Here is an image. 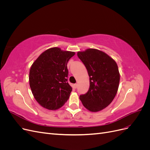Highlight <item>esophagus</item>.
Masks as SVG:
<instances>
[{
    "label": "esophagus",
    "mask_w": 150,
    "mask_h": 150,
    "mask_svg": "<svg viewBox=\"0 0 150 150\" xmlns=\"http://www.w3.org/2000/svg\"><path fill=\"white\" fill-rule=\"evenodd\" d=\"M73 86H74V88H78V84L76 83V84H74Z\"/></svg>",
    "instance_id": "34e87169"
}]
</instances>
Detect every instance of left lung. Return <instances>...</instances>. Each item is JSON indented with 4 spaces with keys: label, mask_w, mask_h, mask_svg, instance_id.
<instances>
[{
    "label": "left lung",
    "mask_w": 150,
    "mask_h": 150,
    "mask_svg": "<svg viewBox=\"0 0 150 150\" xmlns=\"http://www.w3.org/2000/svg\"><path fill=\"white\" fill-rule=\"evenodd\" d=\"M78 56L87 69L90 83L88 91L80 95V100L89 111H101L112 101L118 89L117 65L105 52L95 49L78 52Z\"/></svg>",
    "instance_id": "left-lung-1"
}]
</instances>
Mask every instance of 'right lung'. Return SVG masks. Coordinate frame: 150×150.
I'll return each mask as SVG.
<instances>
[{
  "label": "right lung",
  "instance_id": "add662e5",
  "mask_svg": "<svg viewBox=\"0 0 150 150\" xmlns=\"http://www.w3.org/2000/svg\"><path fill=\"white\" fill-rule=\"evenodd\" d=\"M75 54L52 47L38 57L29 71V84L33 96L43 108L56 110L62 107L72 91L67 82V62Z\"/></svg>",
  "mask_w": 150,
  "mask_h": 150
}]
</instances>
